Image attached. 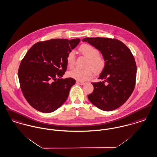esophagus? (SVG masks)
Listing matches in <instances>:
<instances>
[{
    "mask_svg": "<svg viewBox=\"0 0 157 157\" xmlns=\"http://www.w3.org/2000/svg\"><path fill=\"white\" fill-rule=\"evenodd\" d=\"M76 83L78 84V85H83L85 84V82H81V81H77L76 82Z\"/></svg>",
    "mask_w": 157,
    "mask_h": 157,
    "instance_id": "esophagus-1",
    "label": "esophagus"
}]
</instances>
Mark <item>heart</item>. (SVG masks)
<instances>
[{"mask_svg":"<svg viewBox=\"0 0 157 157\" xmlns=\"http://www.w3.org/2000/svg\"><path fill=\"white\" fill-rule=\"evenodd\" d=\"M79 51L85 56L88 58L86 63L85 69L74 68L68 72L69 77L77 81H85L92 78L93 71L99 74L105 67L106 62L103 56L101 55L99 50L90 44H85L79 48ZM67 64L70 68L74 67L75 61V52L71 50L66 57Z\"/></svg>","mask_w":157,"mask_h":157,"instance_id":"obj_1","label":"heart"}]
</instances>
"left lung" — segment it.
Instances as JSON below:
<instances>
[{
    "mask_svg": "<svg viewBox=\"0 0 157 157\" xmlns=\"http://www.w3.org/2000/svg\"><path fill=\"white\" fill-rule=\"evenodd\" d=\"M82 41L99 50L106 62L98 78L103 81L91 83L94 89L88 99L102 110H114L127 101L134 89L137 74L134 57L128 47L116 39L85 38Z\"/></svg>",
    "mask_w": 157,
    "mask_h": 157,
    "instance_id": "8db88e82",
    "label": "left lung"
}]
</instances>
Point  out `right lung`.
I'll return each instance as SVG.
<instances>
[{
  "label": "right lung",
  "mask_w": 157,
  "mask_h": 157,
  "mask_svg": "<svg viewBox=\"0 0 157 157\" xmlns=\"http://www.w3.org/2000/svg\"><path fill=\"white\" fill-rule=\"evenodd\" d=\"M80 41L79 38L52 39L38 42L29 50L18 76L21 92L33 108L51 113L65 102L75 80L61 77L67 71V54Z\"/></svg>",
  "instance_id": "obj_1"
}]
</instances>
